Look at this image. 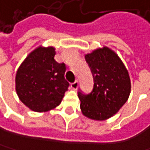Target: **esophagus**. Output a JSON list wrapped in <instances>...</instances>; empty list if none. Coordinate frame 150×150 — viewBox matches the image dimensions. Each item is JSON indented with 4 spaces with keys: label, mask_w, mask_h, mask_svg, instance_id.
Here are the masks:
<instances>
[{
    "label": "esophagus",
    "mask_w": 150,
    "mask_h": 150,
    "mask_svg": "<svg viewBox=\"0 0 150 150\" xmlns=\"http://www.w3.org/2000/svg\"><path fill=\"white\" fill-rule=\"evenodd\" d=\"M71 88H72L73 90H76V89L78 88V81H77V80H76V81H74V83H71Z\"/></svg>",
    "instance_id": "obj_1"
}]
</instances>
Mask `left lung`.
<instances>
[{"label":"left lung","instance_id":"8db88e82","mask_svg":"<svg viewBox=\"0 0 150 150\" xmlns=\"http://www.w3.org/2000/svg\"><path fill=\"white\" fill-rule=\"evenodd\" d=\"M85 59L92 73L94 86L89 94L78 91L82 112L91 120H107L128 99L131 82L127 69L120 57L106 46L86 54Z\"/></svg>","mask_w":150,"mask_h":150}]
</instances>
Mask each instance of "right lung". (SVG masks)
<instances>
[{"mask_svg":"<svg viewBox=\"0 0 150 150\" xmlns=\"http://www.w3.org/2000/svg\"><path fill=\"white\" fill-rule=\"evenodd\" d=\"M54 47L39 46L20 65L16 74V91L19 99L38 112L58 106L67 91L66 65L54 59Z\"/></svg>","mask_w":150,"mask_h":150,"instance_id":"obj_1","label":"right lung"}]
</instances>
